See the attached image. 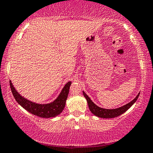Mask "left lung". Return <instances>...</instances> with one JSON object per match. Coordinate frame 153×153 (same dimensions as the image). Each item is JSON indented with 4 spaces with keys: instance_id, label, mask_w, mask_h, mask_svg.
<instances>
[{
    "instance_id": "8db88e82",
    "label": "left lung",
    "mask_w": 153,
    "mask_h": 153,
    "mask_svg": "<svg viewBox=\"0 0 153 153\" xmlns=\"http://www.w3.org/2000/svg\"><path fill=\"white\" fill-rule=\"evenodd\" d=\"M83 96L85 97V99L87 100L88 105L89 109L91 111L92 114H93L95 116L100 117V118H116L120 116V115L123 114V113H125L127 110H128L135 103V102L137 101L138 97H139L140 93L138 94L134 99L131 100L130 102L127 103L125 105L121 106V107L114 108V109H107V108H103L100 107L96 105L94 102L92 101L84 91H83Z\"/></svg>"
}]
</instances>
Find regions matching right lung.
<instances>
[{"label":"right lung","instance_id":"add662e5","mask_svg":"<svg viewBox=\"0 0 153 153\" xmlns=\"http://www.w3.org/2000/svg\"><path fill=\"white\" fill-rule=\"evenodd\" d=\"M72 82L69 81L65 85L63 88L60 92V95L53 102L48 104H37L31 102L30 100L22 97L19 93L16 91L15 88L12 85L11 81H10V85L11 88L12 93L16 101L20 104L23 108H25L30 114L35 116L41 117V118H53L59 115L63 111L65 102L68 98L70 87Z\"/></svg>","mask_w":153,"mask_h":153}]
</instances>
